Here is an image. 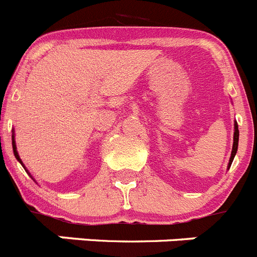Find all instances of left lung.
<instances>
[{"label":"left lung","instance_id":"obj_1","mask_svg":"<svg viewBox=\"0 0 257 257\" xmlns=\"http://www.w3.org/2000/svg\"><path fill=\"white\" fill-rule=\"evenodd\" d=\"M238 139H239V131H238L237 122H235V123H234V142H233V149H231V156H230V160H229V167H230L231 162H233V160H234L235 153H237Z\"/></svg>","mask_w":257,"mask_h":257}]
</instances>
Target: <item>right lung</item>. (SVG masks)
I'll return each instance as SVG.
<instances>
[{
    "mask_svg": "<svg viewBox=\"0 0 257 257\" xmlns=\"http://www.w3.org/2000/svg\"><path fill=\"white\" fill-rule=\"evenodd\" d=\"M13 151H14V154H15V157H17V160L19 161V162L23 165V162H22V160H20L19 154H18V152H17V145H15V140H14V135H13ZM23 167H24V166H23Z\"/></svg>",
    "mask_w": 257,
    "mask_h": 257,
    "instance_id": "1",
    "label": "right lung"
}]
</instances>
